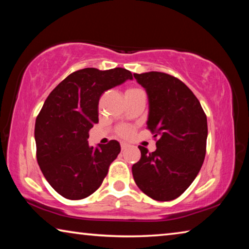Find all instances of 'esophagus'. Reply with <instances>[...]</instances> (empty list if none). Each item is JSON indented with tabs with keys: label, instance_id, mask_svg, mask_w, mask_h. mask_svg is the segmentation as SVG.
Returning a JSON list of instances; mask_svg holds the SVG:
<instances>
[{
	"label": "esophagus",
	"instance_id": "34e87169",
	"mask_svg": "<svg viewBox=\"0 0 249 249\" xmlns=\"http://www.w3.org/2000/svg\"><path fill=\"white\" fill-rule=\"evenodd\" d=\"M127 147H128V144H126V142H122V144H121V148H122V150L127 149Z\"/></svg>",
	"mask_w": 249,
	"mask_h": 249
}]
</instances>
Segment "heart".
I'll list each match as a JSON object with an SVG mask.
<instances>
[{"label": "heart", "instance_id": "obj_1", "mask_svg": "<svg viewBox=\"0 0 249 249\" xmlns=\"http://www.w3.org/2000/svg\"><path fill=\"white\" fill-rule=\"evenodd\" d=\"M137 90H138V89H128V90H126L125 94H126V93H129V92H133V91H137ZM120 134L122 135V136H129V135L132 134V129H129V128H123V129L120 130Z\"/></svg>", "mask_w": 249, "mask_h": 249}]
</instances>
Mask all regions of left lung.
<instances>
[{"mask_svg":"<svg viewBox=\"0 0 249 249\" xmlns=\"http://www.w3.org/2000/svg\"><path fill=\"white\" fill-rule=\"evenodd\" d=\"M148 96L147 127L157 149L138 146L142 157L132 172L141 190L157 201H171L190 187L203 165L208 121L193 92L170 74L134 73Z\"/></svg>","mask_w":249,"mask_h":249,"instance_id":"1","label":"left lung"}]
</instances>
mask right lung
<instances>
[{
    "instance_id": "right-lung-1",
    "label": "right lung",
    "mask_w": 249,
    "mask_h": 249,
    "mask_svg": "<svg viewBox=\"0 0 249 249\" xmlns=\"http://www.w3.org/2000/svg\"><path fill=\"white\" fill-rule=\"evenodd\" d=\"M124 68H86L69 74L50 92L35 123L37 161L46 180L69 200L91 196L121 151L117 141L88 142L99 123V100L107 90L132 80Z\"/></svg>"
}]
</instances>
